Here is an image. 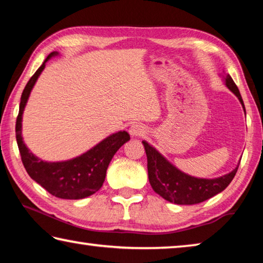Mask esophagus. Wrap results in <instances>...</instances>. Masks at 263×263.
Wrapping results in <instances>:
<instances>
[{"instance_id":"34e87169","label":"esophagus","mask_w":263,"mask_h":263,"mask_svg":"<svg viewBox=\"0 0 263 263\" xmlns=\"http://www.w3.org/2000/svg\"><path fill=\"white\" fill-rule=\"evenodd\" d=\"M128 132H130V135L132 137H140V136L145 135L146 130H145V127L141 125V124H133V125H131Z\"/></svg>"}]
</instances>
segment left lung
Returning <instances> with one entry per match:
<instances>
[{
	"label": "left lung",
	"mask_w": 263,
	"mask_h": 263,
	"mask_svg": "<svg viewBox=\"0 0 263 263\" xmlns=\"http://www.w3.org/2000/svg\"><path fill=\"white\" fill-rule=\"evenodd\" d=\"M225 82L226 87L237 95L245 109L239 89L230 74L226 75ZM142 144L145 146V152L147 155L148 180L153 190L166 201L181 204V205L198 204L221 193L234 179L239 167L238 164V167L233 169L230 174L218 177V179H196V177L184 174L169 163L157 149L146 141H142Z\"/></svg>",
	"instance_id": "obj_1"
}]
</instances>
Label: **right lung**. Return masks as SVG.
Returning <instances> with one entry per match:
<instances>
[{
    "instance_id": "right-lung-1",
    "label": "right lung",
    "mask_w": 263,
    "mask_h": 263,
    "mask_svg": "<svg viewBox=\"0 0 263 263\" xmlns=\"http://www.w3.org/2000/svg\"><path fill=\"white\" fill-rule=\"evenodd\" d=\"M55 54L57 53L53 52L46 58L22 92L20 112L16 119V139L22 162L31 179L58 198L81 199L100 190L111 159L126 141L130 140V135L125 131L115 133L81 157L64 162H44L30 152L22 139V115L31 89L45 67V62Z\"/></svg>"
}]
</instances>
